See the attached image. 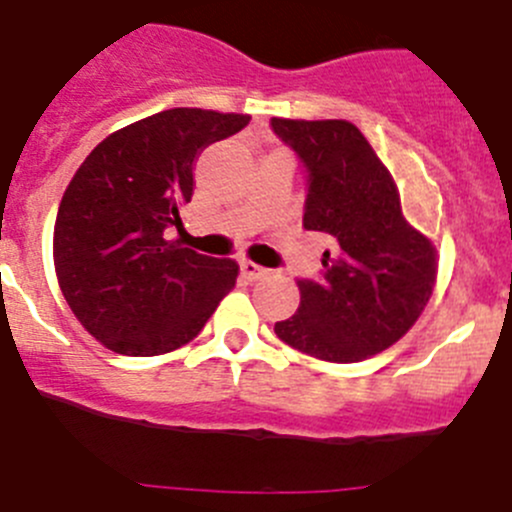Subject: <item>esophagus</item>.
<instances>
[{"label":"esophagus","mask_w":512,"mask_h":512,"mask_svg":"<svg viewBox=\"0 0 512 512\" xmlns=\"http://www.w3.org/2000/svg\"><path fill=\"white\" fill-rule=\"evenodd\" d=\"M241 274L248 279V282H259V279H264L266 274H269V269L253 264V261H241Z\"/></svg>","instance_id":"34e87169"}]
</instances>
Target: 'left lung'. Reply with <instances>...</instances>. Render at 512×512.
I'll use <instances>...</instances> for the list:
<instances>
[{
  "label": "left lung",
  "instance_id": "1",
  "mask_svg": "<svg viewBox=\"0 0 512 512\" xmlns=\"http://www.w3.org/2000/svg\"><path fill=\"white\" fill-rule=\"evenodd\" d=\"M271 128L307 169L302 225L333 238L323 277L300 279V307L274 333L302 354L354 364L400 341L436 284V246L405 220L400 192L369 140L346 120Z\"/></svg>",
  "mask_w": 512,
  "mask_h": 512
}]
</instances>
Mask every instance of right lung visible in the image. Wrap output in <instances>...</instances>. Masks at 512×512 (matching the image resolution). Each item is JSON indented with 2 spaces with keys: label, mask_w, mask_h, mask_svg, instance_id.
<instances>
[{
  "label": "right lung",
  "mask_w": 512,
  "mask_h": 512,
  "mask_svg": "<svg viewBox=\"0 0 512 512\" xmlns=\"http://www.w3.org/2000/svg\"><path fill=\"white\" fill-rule=\"evenodd\" d=\"M251 117L174 107L117 130L63 192L53 264L76 320L125 356L169 354L197 338L235 287L238 264L169 241L192 200L202 148Z\"/></svg>",
  "instance_id": "right-lung-1"
}]
</instances>
